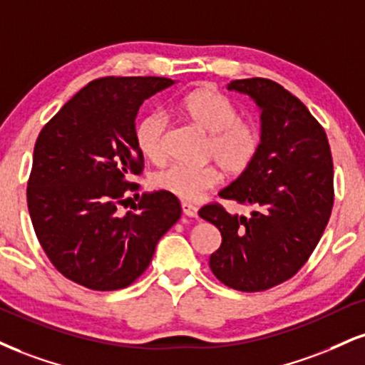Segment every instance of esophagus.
Wrapping results in <instances>:
<instances>
[{"instance_id":"1","label":"esophagus","mask_w":365,"mask_h":365,"mask_svg":"<svg viewBox=\"0 0 365 365\" xmlns=\"http://www.w3.org/2000/svg\"><path fill=\"white\" fill-rule=\"evenodd\" d=\"M182 210L188 217H197V212H199V209L194 204H190V202H182Z\"/></svg>"}]
</instances>
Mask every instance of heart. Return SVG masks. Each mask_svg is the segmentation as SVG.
Listing matches in <instances>:
<instances>
[{
  "mask_svg": "<svg viewBox=\"0 0 365 365\" xmlns=\"http://www.w3.org/2000/svg\"><path fill=\"white\" fill-rule=\"evenodd\" d=\"M183 113L197 127L210 134L207 155L214 158L227 175H241L253 165L260 151L262 138L252 122L241 120L240 108L216 90L202 88L188 93L182 102ZM168 118L161 110L143 115L134 127V140L139 153L151 163L166 158ZM221 178L216 165H170L153 178L155 187L183 200L200 199Z\"/></svg>",
  "mask_w": 365,
  "mask_h": 365,
  "instance_id": "obj_1",
  "label": "heart"
}]
</instances>
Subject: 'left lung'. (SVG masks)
<instances>
[{
  "instance_id": "8db88e82",
  "label": "left lung",
  "mask_w": 365,
  "mask_h": 365,
  "mask_svg": "<svg viewBox=\"0 0 365 365\" xmlns=\"http://www.w3.org/2000/svg\"><path fill=\"white\" fill-rule=\"evenodd\" d=\"M227 90L262 110V144L253 165L219 197L250 205V217L207 204L199 216L221 231L209 258L227 287L260 292L289 280L308 262L333 207V161L327 133L297 96L265 78L235 80Z\"/></svg>"
}]
</instances>
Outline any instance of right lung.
Listing matches in <instances>:
<instances>
[{
  "mask_svg": "<svg viewBox=\"0 0 365 365\" xmlns=\"http://www.w3.org/2000/svg\"><path fill=\"white\" fill-rule=\"evenodd\" d=\"M158 76L90 81L43 125L27 187L38 243L66 279L93 289L130 285L151 263L161 236L182 216L165 190L143 194L134 212L118 207L138 190L144 158L134 140L144 100L173 85Z\"/></svg>",
  "mask_w": 365,
  "mask_h": 365,
  "instance_id": "right-lung-1",
  "label": "right lung"
}]
</instances>
